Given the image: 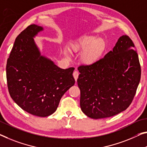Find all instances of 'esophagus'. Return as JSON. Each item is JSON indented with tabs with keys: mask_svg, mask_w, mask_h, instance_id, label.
<instances>
[{
	"mask_svg": "<svg viewBox=\"0 0 147 147\" xmlns=\"http://www.w3.org/2000/svg\"><path fill=\"white\" fill-rule=\"evenodd\" d=\"M73 76H74V78L75 79L76 81H77V80H78V76H79V72L78 71H74L73 73Z\"/></svg>",
	"mask_w": 147,
	"mask_h": 147,
	"instance_id": "obj_1",
	"label": "esophagus"
}]
</instances>
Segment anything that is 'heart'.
Masks as SVG:
<instances>
[{
	"label": "heart",
	"mask_w": 147,
	"mask_h": 147,
	"mask_svg": "<svg viewBox=\"0 0 147 147\" xmlns=\"http://www.w3.org/2000/svg\"><path fill=\"white\" fill-rule=\"evenodd\" d=\"M107 44L105 40L96 37H85L71 44L72 50L76 52L83 51L81 62L85 65H92L100 60L105 52Z\"/></svg>",
	"instance_id": "b5f03b06"
}]
</instances>
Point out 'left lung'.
Returning <instances> with one entry per match:
<instances>
[{"label":"left lung","instance_id":"8db88e82","mask_svg":"<svg viewBox=\"0 0 147 147\" xmlns=\"http://www.w3.org/2000/svg\"><path fill=\"white\" fill-rule=\"evenodd\" d=\"M135 45L122 35L112 51L89 66L78 67L80 107L89 118L114 116L131 105L141 79V66Z\"/></svg>","mask_w":147,"mask_h":147}]
</instances>
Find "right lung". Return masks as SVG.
<instances>
[{
	"label": "right lung",
	"instance_id": "right-lung-1",
	"mask_svg": "<svg viewBox=\"0 0 147 147\" xmlns=\"http://www.w3.org/2000/svg\"><path fill=\"white\" fill-rule=\"evenodd\" d=\"M43 28L32 24L15 40L6 64L11 98L29 114L47 117L53 114L64 94L75 83L74 67L62 69L40 55L33 38Z\"/></svg>",
	"mask_w": 147,
	"mask_h": 147
}]
</instances>
